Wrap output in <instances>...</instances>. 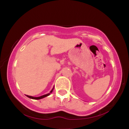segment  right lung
<instances>
[{
  "label": "right lung",
  "mask_w": 129,
  "mask_h": 129,
  "mask_svg": "<svg viewBox=\"0 0 129 129\" xmlns=\"http://www.w3.org/2000/svg\"><path fill=\"white\" fill-rule=\"evenodd\" d=\"M53 89H54V87H53V89L51 90L50 93H48V94H44V95H42V96H39V97H33V96H28V95H26V96H27V97H28V98H31V99H33V100H41V99H42V98H45L46 96H49L50 94V93H51L53 91Z\"/></svg>",
  "instance_id": "add662e5"
}]
</instances>
